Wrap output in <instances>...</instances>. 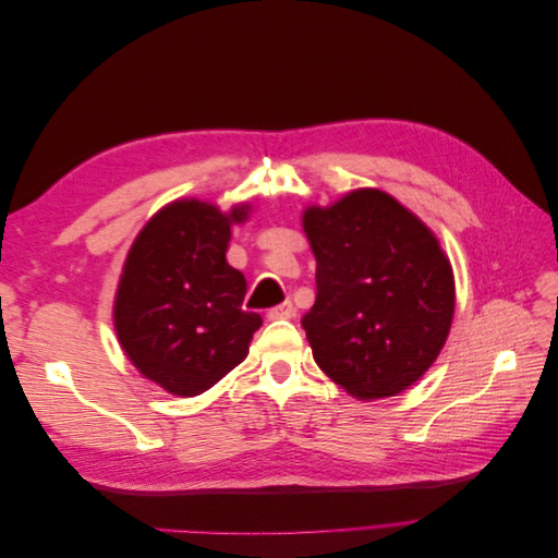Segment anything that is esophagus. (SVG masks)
Segmentation results:
<instances>
[{"label":"esophagus","mask_w":558,"mask_h":558,"mask_svg":"<svg viewBox=\"0 0 558 558\" xmlns=\"http://www.w3.org/2000/svg\"><path fill=\"white\" fill-rule=\"evenodd\" d=\"M295 314V307L291 305V302H283V305H277L267 312V318L269 320H279V318H293Z\"/></svg>","instance_id":"obj_1"}]
</instances>
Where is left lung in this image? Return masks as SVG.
I'll return each mask as SVG.
<instances>
[{
	"label": "left lung",
	"mask_w": 558,
	"mask_h": 558,
	"mask_svg": "<svg viewBox=\"0 0 558 558\" xmlns=\"http://www.w3.org/2000/svg\"><path fill=\"white\" fill-rule=\"evenodd\" d=\"M316 302L302 316L316 365L361 400L412 386L445 347L453 275L435 234L375 189L302 216Z\"/></svg>",
	"instance_id": "8db88e82"
}]
</instances>
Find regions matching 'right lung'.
Wrapping results in <instances>:
<instances>
[{
  "label": "right lung",
  "instance_id": "add662e5",
  "mask_svg": "<svg viewBox=\"0 0 558 558\" xmlns=\"http://www.w3.org/2000/svg\"><path fill=\"white\" fill-rule=\"evenodd\" d=\"M246 205L223 214L209 202L177 199L134 240L118 283V342L140 373L174 396H199L238 367L263 326L244 312L246 279L228 265L230 226Z\"/></svg>",
  "mask_w": 558,
  "mask_h": 558
}]
</instances>
